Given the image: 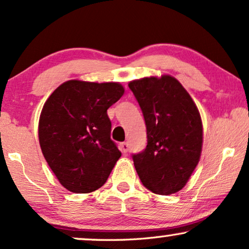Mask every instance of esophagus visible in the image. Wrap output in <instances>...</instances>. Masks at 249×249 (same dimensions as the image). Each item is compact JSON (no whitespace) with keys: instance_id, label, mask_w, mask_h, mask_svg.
<instances>
[{"instance_id":"1","label":"esophagus","mask_w":249,"mask_h":249,"mask_svg":"<svg viewBox=\"0 0 249 249\" xmlns=\"http://www.w3.org/2000/svg\"><path fill=\"white\" fill-rule=\"evenodd\" d=\"M128 148H130V146H128L127 142H122L121 143V149L124 154H126L128 152Z\"/></svg>"}]
</instances>
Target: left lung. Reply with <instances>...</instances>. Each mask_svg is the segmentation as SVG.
<instances>
[{
  "label": "left lung",
  "instance_id": "left-lung-1",
  "mask_svg": "<svg viewBox=\"0 0 249 249\" xmlns=\"http://www.w3.org/2000/svg\"><path fill=\"white\" fill-rule=\"evenodd\" d=\"M147 127V146L133 154L143 186L169 195L186 185L202 150V122L187 90L171 75L130 81Z\"/></svg>",
  "mask_w": 249,
  "mask_h": 249
}]
</instances>
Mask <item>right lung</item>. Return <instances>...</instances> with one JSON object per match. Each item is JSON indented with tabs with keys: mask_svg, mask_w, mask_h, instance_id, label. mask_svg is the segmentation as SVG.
Listing matches in <instances>:
<instances>
[{
	"mask_svg": "<svg viewBox=\"0 0 249 249\" xmlns=\"http://www.w3.org/2000/svg\"><path fill=\"white\" fill-rule=\"evenodd\" d=\"M124 94L118 83L69 80L48 97L39 119V141L62 186L90 193L108 179L122 153L110 138L107 110Z\"/></svg>",
	"mask_w": 249,
	"mask_h": 249,
	"instance_id": "obj_1",
	"label": "right lung"
}]
</instances>
